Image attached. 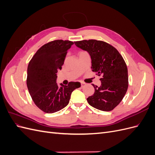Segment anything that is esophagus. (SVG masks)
Wrapping results in <instances>:
<instances>
[{"label": "esophagus", "mask_w": 155, "mask_h": 155, "mask_svg": "<svg viewBox=\"0 0 155 155\" xmlns=\"http://www.w3.org/2000/svg\"><path fill=\"white\" fill-rule=\"evenodd\" d=\"M85 85H86V83H83V82L81 83V87H84Z\"/></svg>", "instance_id": "obj_1"}]
</instances>
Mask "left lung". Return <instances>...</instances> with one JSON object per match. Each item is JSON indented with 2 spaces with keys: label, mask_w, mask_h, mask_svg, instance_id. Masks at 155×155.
I'll return each mask as SVG.
<instances>
[{
  "label": "left lung",
  "mask_w": 155,
  "mask_h": 155,
  "mask_svg": "<svg viewBox=\"0 0 155 155\" xmlns=\"http://www.w3.org/2000/svg\"><path fill=\"white\" fill-rule=\"evenodd\" d=\"M87 51L92 59V70L101 76V86L93 85L94 93L87 98L89 105L103 111H110L119 105L129 85L127 64L119 51L110 44L95 39L74 42Z\"/></svg>",
  "instance_id": "obj_1"
}]
</instances>
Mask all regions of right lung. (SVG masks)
<instances>
[{
  "mask_svg": "<svg viewBox=\"0 0 155 155\" xmlns=\"http://www.w3.org/2000/svg\"><path fill=\"white\" fill-rule=\"evenodd\" d=\"M74 44L68 40H55L42 46L29 62L26 84L32 100L46 113L63 109L69 103L74 90L81 87L79 82L68 85L56 83L58 70H61L68 50Z\"/></svg>",
  "mask_w": 155,
  "mask_h": 155,
  "instance_id": "1",
  "label": "right lung"
}]
</instances>
